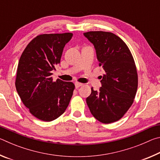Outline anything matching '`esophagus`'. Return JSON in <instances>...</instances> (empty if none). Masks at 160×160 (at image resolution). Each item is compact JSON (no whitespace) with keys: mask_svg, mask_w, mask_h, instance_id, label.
<instances>
[{"mask_svg":"<svg viewBox=\"0 0 160 160\" xmlns=\"http://www.w3.org/2000/svg\"><path fill=\"white\" fill-rule=\"evenodd\" d=\"M82 85H83V84H82V83H80V82H75V88H80V86H82Z\"/></svg>","mask_w":160,"mask_h":160,"instance_id":"obj_1","label":"esophagus"}]
</instances>
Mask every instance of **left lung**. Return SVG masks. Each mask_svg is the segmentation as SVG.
Segmentation results:
<instances>
[{
	"mask_svg": "<svg viewBox=\"0 0 160 160\" xmlns=\"http://www.w3.org/2000/svg\"><path fill=\"white\" fill-rule=\"evenodd\" d=\"M96 50L99 66L104 70L99 91L91 88L86 99L92 114L103 123L118 121L133 103L138 89V73L128 47L120 37L108 32L84 33Z\"/></svg>",
	"mask_w": 160,
	"mask_h": 160,
	"instance_id": "1",
	"label": "left lung"
}]
</instances>
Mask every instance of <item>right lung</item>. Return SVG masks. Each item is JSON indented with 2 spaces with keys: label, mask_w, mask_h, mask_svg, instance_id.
Listing matches in <instances>:
<instances>
[{
  "label": "right lung",
  "mask_w": 160,
  "mask_h": 160,
  "mask_svg": "<svg viewBox=\"0 0 160 160\" xmlns=\"http://www.w3.org/2000/svg\"><path fill=\"white\" fill-rule=\"evenodd\" d=\"M72 33L38 35L27 46L19 60L15 87L22 102L39 120L51 121L63 114L75 85L57 79L52 71L60 63L63 48Z\"/></svg>",
  "instance_id": "right-lung-1"
}]
</instances>
